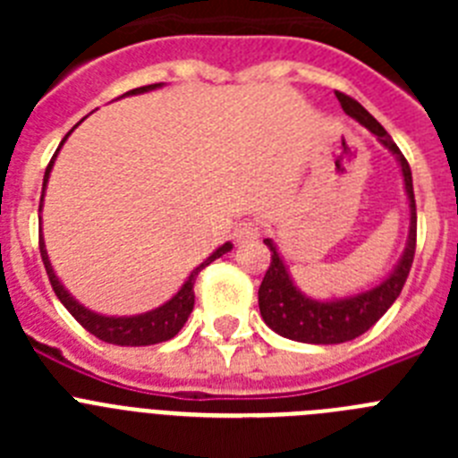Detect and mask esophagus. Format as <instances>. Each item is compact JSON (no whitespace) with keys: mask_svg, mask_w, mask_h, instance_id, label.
Wrapping results in <instances>:
<instances>
[{"mask_svg":"<svg viewBox=\"0 0 458 458\" xmlns=\"http://www.w3.org/2000/svg\"><path fill=\"white\" fill-rule=\"evenodd\" d=\"M238 242H250L254 238L261 236V225L257 220H242L241 225L236 226V232H233Z\"/></svg>","mask_w":458,"mask_h":458,"instance_id":"obj_1","label":"esophagus"}]
</instances>
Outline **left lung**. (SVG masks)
Instances as JSON below:
<instances>
[{
    "mask_svg": "<svg viewBox=\"0 0 458 458\" xmlns=\"http://www.w3.org/2000/svg\"><path fill=\"white\" fill-rule=\"evenodd\" d=\"M337 100L342 109L349 116L358 119L360 123L369 128L378 137L402 165L403 183H406L408 201H411V233H408V245L403 252L402 261L392 270L390 277L376 289L365 291V293L346 298V301L318 302L305 298L301 291L295 289L286 273L273 241L266 238V245L270 248V266L264 275V282L259 286V310L264 317L266 326L273 327L275 333L282 335L293 342L305 344H342L365 335L376 321L392 307V302L399 298L406 277L411 273L412 259H415V242H418V208H415V194H412V174L411 165L399 151L387 131L374 116L367 112L355 98L346 93L337 91Z\"/></svg>",
    "mask_w": 458,
    "mask_h": 458,
    "instance_id": "obj_1",
    "label": "left lung"
}]
</instances>
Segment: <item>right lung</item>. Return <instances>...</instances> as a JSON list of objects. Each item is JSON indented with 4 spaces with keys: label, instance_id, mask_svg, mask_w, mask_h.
<instances>
[{
    "label": "right lung",
    "instance_id": "1",
    "mask_svg": "<svg viewBox=\"0 0 458 458\" xmlns=\"http://www.w3.org/2000/svg\"><path fill=\"white\" fill-rule=\"evenodd\" d=\"M156 87H160V84H148V87L132 89V91H128V93H144V91H148V89H156ZM68 135H71V132H68ZM66 137H64V140H66ZM64 140H62V144H64ZM62 144H59V148H62ZM59 148H56V153H59ZM56 153L52 156L50 165H47V169H46V176H43V192H46L47 176H50V169H52V165H55ZM40 204H43V197H40ZM38 248H40V257H43V266H46L47 277H50V284H52V289H55L56 298L62 301V305L71 311L72 318H75V321H78L84 330H89V333H91L93 337H98L100 342L116 344V346H151V344L167 342V339H172L174 335H179V330L185 326V321H188V317H190V311H192V307H194V282H197V275L201 273V268H206V266L213 264L216 259H220L222 254L229 252V250H232V242H225L222 248H217L216 252L206 259L204 264L197 266V268L190 273L188 282L181 286V291L174 295L172 301L165 302V305L157 307V310L147 311V314H140V317H125V318L100 317V314H93V311L84 310L80 302L72 301L71 293L64 289L62 282L56 279L55 270H52L50 259H47V252H46V242H43V236L38 238Z\"/></svg>",
    "mask_w": 458,
    "mask_h": 458
}]
</instances>
